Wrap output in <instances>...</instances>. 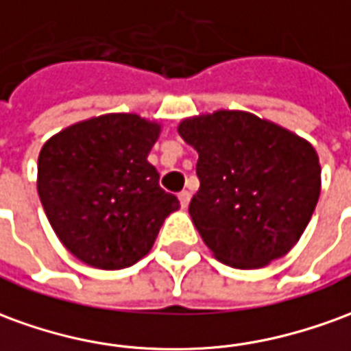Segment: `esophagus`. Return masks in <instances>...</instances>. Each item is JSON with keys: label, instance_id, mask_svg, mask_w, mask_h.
Segmentation results:
<instances>
[{"label": "esophagus", "instance_id": "34e87169", "mask_svg": "<svg viewBox=\"0 0 351 351\" xmlns=\"http://www.w3.org/2000/svg\"><path fill=\"white\" fill-rule=\"evenodd\" d=\"M190 197H192V193L188 192V190H182V192L178 193V201H180V207H182V209H186V207H188Z\"/></svg>", "mask_w": 351, "mask_h": 351}]
</instances>
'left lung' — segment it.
<instances>
[{"mask_svg":"<svg viewBox=\"0 0 351 351\" xmlns=\"http://www.w3.org/2000/svg\"><path fill=\"white\" fill-rule=\"evenodd\" d=\"M178 133L199 154V190L188 210L213 256L237 269L285 256L319 199L312 144L243 110L186 117Z\"/></svg>","mask_w":351,"mask_h":351,"instance_id":"left-lung-1","label":"left lung"}]
</instances>
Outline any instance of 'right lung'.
I'll return each instance as SVG.
<instances>
[{"label": "right lung", "mask_w": 351, "mask_h": 351, "mask_svg": "<svg viewBox=\"0 0 351 351\" xmlns=\"http://www.w3.org/2000/svg\"><path fill=\"white\" fill-rule=\"evenodd\" d=\"M163 125L104 114L53 134L39 152L38 193L56 237L99 269L129 268L156 243L180 203L148 161Z\"/></svg>", "instance_id": "obj_1"}]
</instances>
